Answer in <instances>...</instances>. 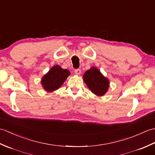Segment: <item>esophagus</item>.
<instances>
[{"instance_id": "34e87169", "label": "esophagus", "mask_w": 155, "mask_h": 155, "mask_svg": "<svg viewBox=\"0 0 155 155\" xmlns=\"http://www.w3.org/2000/svg\"><path fill=\"white\" fill-rule=\"evenodd\" d=\"M74 73L76 74H77V75H78V74H80L81 73V71L80 70V69H75L74 70Z\"/></svg>"}]
</instances>
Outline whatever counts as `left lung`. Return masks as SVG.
I'll return each mask as SVG.
<instances>
[{
  "mask_svg": "<svg viewBox=\"0 0 155 155\" xmlns=\"http://www.w3.org/2000/svg\"><path fill=\"white\" fill-rule=\"evenodd\" d=\"M84 83L97 96H103L107 93L109 87V81L104 77L97 68L92 67L85 72L83 75Z\"/></svg>",
  "mask_w": 155,
  "mask_h": 155,
  "instance_id": "1",
  "label": "left lung"
}]
</instances>
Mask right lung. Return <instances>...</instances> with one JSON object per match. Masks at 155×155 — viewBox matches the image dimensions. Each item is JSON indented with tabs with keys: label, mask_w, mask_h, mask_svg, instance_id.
Returning a JSON list of instances; mask_svg holds the SVG:
<instances>
[{
	"label": "right lung",
	"mask_w": 155,
	"mask_h": 155,
	"mask_svg": "<svg viewBox=\"0 0 155 155\" xmlns=\"http://www.w3.org/2000/svg\"><path fill=\"white\" fill-rule=\"evenodd\" d=\"M70 74L67 69H63L59 65H56L42 78L41 84L46 91L50 93L61 87Z\"/></svg>",
	"instance_id": "obj_1"
}]
</instances>
